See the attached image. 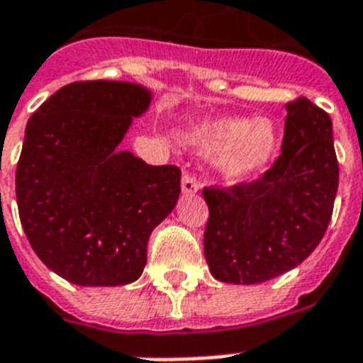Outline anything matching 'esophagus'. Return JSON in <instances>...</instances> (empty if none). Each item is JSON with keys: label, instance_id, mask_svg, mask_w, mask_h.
I'll return each mask as SVG.
<instances>
[{"label": "esophagus", "instance_id": "1", "mask_svg": "<svg viewBox=\"0 0 363 363\" xmlns=\"http://www.w3.org/2000/svg\"><path fill=\"white\" fill-rule=\"evenodd\" d=\"M181 188H182V192H184V194L198 192V190H199V181H198V179H196V177L192 175V173H188V171H186V173L182 175Z\"/></svg>", "mask_w": 363, "mask_h": 363}]
</instances>
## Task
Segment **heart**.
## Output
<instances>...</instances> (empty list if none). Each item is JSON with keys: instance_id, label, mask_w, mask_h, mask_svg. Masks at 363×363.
<instances>
[{"instance_id": "obj_1", "label": "heart", "mask_w": 363, "mask_h": 363, "mask_svg": "<svg viewBox=\"0 0 363 363\" xmlns=\"http://www.w3.org/2000/svg\"><path fill=\"white\" fill-rule=\"evenodd\" d=\"M196 147L215 152L218 169L230 181H241L262 169L277 148V130L267 118L248 121L224 116L201 122L190 133Z\"/></svg>"}]
</instances>
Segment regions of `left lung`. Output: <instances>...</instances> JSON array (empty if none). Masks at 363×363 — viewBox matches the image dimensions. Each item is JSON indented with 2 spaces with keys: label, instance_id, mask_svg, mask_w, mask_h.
Returning a JSON list of instances; mask_svg holds the SVG:
<instances>
[{
  "label": "left lung",
  "instance_id": "1",
  "mask_svg": "<svg viewBox=\"0 0 363 363\" xmlns=\"http://www.w3.org/2000/svg\"><path fill=\"white\" fill-rule=\"evenodd\" d=\"M286 109L281 156L264 175L203 188L205 259L222 282L258 284L294 269L332 218L339 184L332 118L303 96Z\"/></svg>",
  "mask_w": 363,
  "mask_h": 363
}]
</instances>
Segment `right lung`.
Listing matches in <instances>:
<instances>
[{"instance_id": "add662e5", "label": "right lung", "mask_w": 363, "mask_h": 363, "mask_svg": "<svg viewBox=\"0 0 363 363\" xmlns=\"http://www.w3.org/2000/svg\"><path fill=\"white\" fill-rule=\"evenodd\" d=\"M150 104L121 81L62 86L30 116L16 165L26 238L48 269L79 286L141 277L148 238L181 194L177 165H148L118 145Z\"/></svg>"}]
</instances>
